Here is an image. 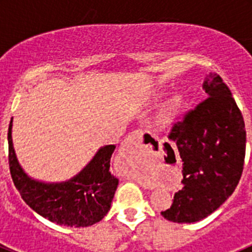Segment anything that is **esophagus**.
Listing matches in <instances>:
<instances>
[{
    "instance_id": "34e87169",
    "label": "esophagus",
    "mask_w": 252,
    "mask_h": 252,
    "mask_svg": "<svg viewBox=\"0 0 252 252\" xmlns=\"http://www.w3.org/2000/svg\"><path fill=\"white\" fill-rule=\"evenodd\" d=\"M140 132L135 131L131 132L126 139L122 141L121 149H120V158L121 159H128L135 154L137 146L140 144Z\"/></svg>"
}]
</instances>
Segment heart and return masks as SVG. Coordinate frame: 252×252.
I'll return each instance as SVG.
<instances>
[{"instance_id": "heart-1", "label": "heart", "mask_w": 252, "mask_h": 252, "mask_svg": "<svg viewBox=\"0 0 252 252\" xmlns=\"http://www.w3.org/2000/svg\"><path fill=\"white\" fill-rule=\"evenodd\" d=\"M178 104V99H173V101L170 102V103L168 104V106L164 108V110L160 112L159 115V120L160 122H162V124H165V122H168L169 120H170V116H171V111L174 110V107Z\"/></svg>"}]
</instances>
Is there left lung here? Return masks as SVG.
Returning a JSON list of instances; mask_svg holds the SVG:
<instances>
[{
  "mask_svg": "<svg viewBox=\"0 0 252 252\" xmlns=\"http://www.w3.org/2000/svg\"><path fill=\"white\" fill-rule=\"evenodd\" d=\"M203 88L207 98L174 122L168 135L182 158L183 179L173 204L161 215L178 223L201 221L215 212L232 194L244 170L246 130L241 111L217 73L207 77ZM145 141L157 142L149 133Z\"/></svg>",
  "mask_w": 252,
  "mask_h": 252,
  "instance_id": "left-lung-1",
  "label": "left lung"
}]
</instances>
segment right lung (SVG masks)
Masks as SVG:
<instances>
[{"mask_svg": "<svg viewBox=\"0 0 252 252\" xmlns=\"http://www.w3.org/2000/svg\"><path fill=\"white\" fill-rule=\"evenodd\" d=\"M12 120L8 126V164L13 184L30 208L54 223L87 227L97 223L111 207L119 179L110 171L115 145L99 149L92 161L64 183H41L24 173L12 146Z\"/></svg>", "mask_w": 252, "mask_h": 252, "instance_id": "obj_1", "label": "right lung"}]
</instances>
